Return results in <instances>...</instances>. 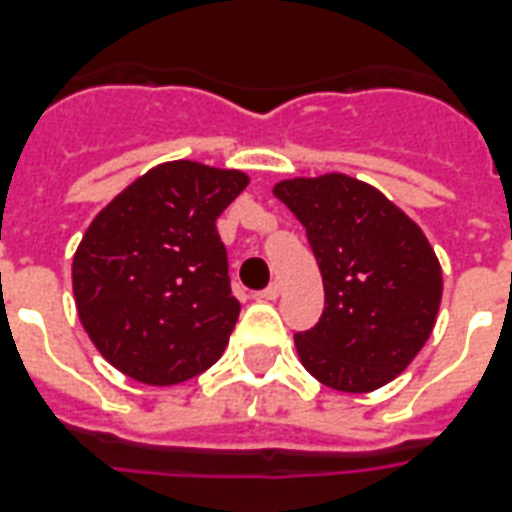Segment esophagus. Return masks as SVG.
Masks as SVG:
<instances>
[{
    "label": "esophagus",
    "instance_id": "34e87169",
    "mask_svg": "<svg viewBox=\"0 0 512 512\" xmlns=\"http://www.w3.org/2000/svg\"><path fill=\"white\" fill-rule=\"evenodd\" d=\"M279 292H281L279 281H273V284H268V287L260 292V297H263V300H276V297H279Z\"/></svg>",
    "mask_w": 512,
    "mask_h": 512
}]
</instances>
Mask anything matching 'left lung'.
<instances>
[{
	"instance_id": "8db88e82",
	"label": "left lung",
	"mask_w": 512,
	"mask_h": 512,
	"mask_svg": "<svg viewBox=\"0 0 512 512\" xmlns=\"http://www.w3.org/2000/svg\"><path fill=\"white\" fill-rule=\"evenodd\" d=\"M308 233L324 279V313L297 332L300 361L345 393L382 388L428 342L441 265L420 225L348 175L295 177L273 188Z\"/></svg>"
}]
</instances>
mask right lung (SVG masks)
<instances>
[{"label": "right lung", "instance_id": "obj_1", "mask_svg": "<svg viewBox=\"0 0 512 512\" xmlns=\"http://www.w3.org/2000/svg\"><path fill=\"white\" fill-rule=\"evenodd\" d=\"M247 183L236 170L159 164L92 220L74 257L76 311L119 372L177 385L223 356L241 305L215 223Z\"/></svg>", "mask_w": 512, "mask_h": 512}]
</instances>
